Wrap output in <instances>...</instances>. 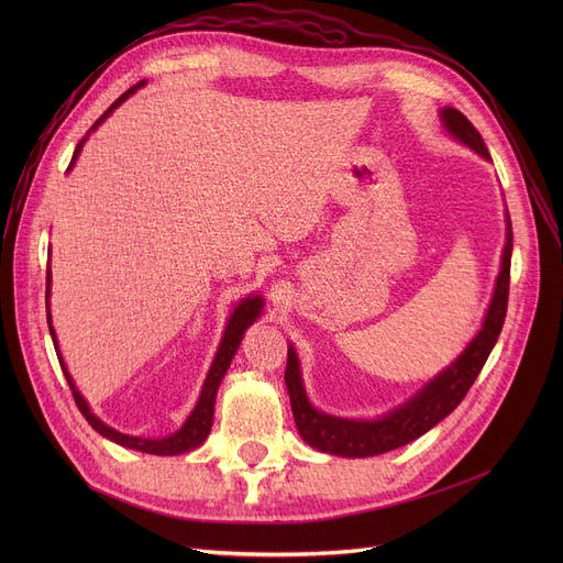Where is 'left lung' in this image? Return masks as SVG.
Masks as SVG:
<instances>
[{
  "label": "left lung",
  "mask_w": 563,
  "mask_h": 563,
  "mask_svg": "<svg viewBox=\"0 0 563 563\" xmlns=\"http://www.w3.org/2000/svg\"><path fill=\"white\" fill-rule=\"evenodd\" d=\"M440 121L456 141L472 147V151L479 153L484 159H490L482 134L459 109L454 107L440 109ZM511 251H514V232H511V219L507 214L505 253H501L499 276L495 283L493 301L484 317L482 331L465 346V351L448 369H442L418 395H412L406 404H401L399 408L390 410L388 416H383L378 420H344V418L327 416V412L317 410L308 401V395L303 390L297 351H294V346H289L285 386L289 393L294 422H297V429L308 445L335 456L365 459V456H376V454L397 450L406 445V442L416 440L429 429H433L438 422L445 420L450 412L463 401V397L472 388V383H475V378L479 376L484 363L488 361L490 351L501 333V327H505L509 280H511Z\"/></svg>",
  "instance_id": "1"
}]
</instances>
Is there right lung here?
<instances>
[{"label":"right lung","mask_w":563,"mask_h":563,"mask_svg":"<svg viewBox=\"0 0 563 563\" xmlns=\"http://www.w3.org/2000/svg\"><path fill=\"white\" fill-rule=\"evenodd\" d=\"M143 84H145V79L139 81V84H134L132 88H128V91H125L121 98H118V100L98 118L96 125L86 132V136L91 134L93 130H98V128L104 123V118H107L113 109L121 107L132 93H136ZM86 136L77 143L68 170L75 166V162H77V157H79V153H81V147H84V143H86ZM49 283H52V274H49V266H47V289H45V299H47V327H49V335H52V342H54V349H56L58 365H62V369H64V376H66L68 386H70V390H73L75 404H77V408L81 410V416L86 418V422L91 424L100 435H104V438L118 442V445L136 450V452H145V454H155V456H175V454H185V452H191V450L200 448L202 442H205V438L210 435V431H212V422H214V401H217V390H219V386H221V380H223V376H225V372H228V367H230V363H232V358H234L236 349H240V344H242L244 331L260 317V310H262V303H264V301L257 297V294H255V297L244 299L240 306L234 308V312L230 314L225 333H223V340H221L217 356H214V361H212V367H210V372H207V378H205V383H202V390H200L198 404H196V408L191 410V416L187 418V422H185L180 429H177L175 433L166 435V438H139V435H128V433L115 431V429L107 427L102 420H98V418L93 416V412H91V408H88L86 399H84V397L79 395V390L75 388V380H73L70 372H68L66 365H64L62 351H58V342H56V333H54V327H52V314H49Z\"/></svg>","instance_id":"1"}]
</instances>
